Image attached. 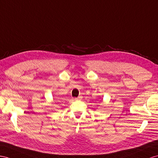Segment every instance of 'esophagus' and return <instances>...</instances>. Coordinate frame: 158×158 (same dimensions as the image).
<instances>
[{"label":"esophagus","mask_w":158,"mask_h":158,"mask_svg":"<svg viewBox=\"0 0 158 158\" xmlns=\"http://www.w3.org/2000/svg\"><path fill=\"white\" fill-rule=\"evenodd\" d=\"M79 99H81V97H79V98H75V100H77Z\"/></svg>","instance_id":"34e87169"}]
</instances>
